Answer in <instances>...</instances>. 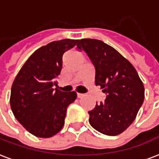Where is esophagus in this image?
Segmentation results:
<instances>
[{"label":"esophagus","instance_id":"obj_1","mask_svg":"<svg viewBox=\"0 0 159 159\" xmlns=\"http://www.w3.org/2000/svg\"><path fill=\"white\" fill-rule=\"evenodd\" d=\"M84 96H85V94H83V93H77V98H81L84 97Z\"/></svg>","mask_w":159,"mask_h":159}]
</instances>
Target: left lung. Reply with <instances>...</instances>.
<instances>
[{
	"mask_svg": "<svg viewBox=\"0 0 159 159\" xmlns=\"http://www.w3.org/2000/svg\"><path fill=\"white\" fill-rule=\"evenodd\" d=\"M77 48L84 50L95 66V84L107 94L104 102L89 111L94 129L116 136L136 118L144 100V86L136 69L113 47L100 40L81 39Z\"/></svg>",
	"mask_w": 159,
	"mask_h": 159,
	"instance_id": "8db88e82",
	"label": "left lung"
}]
</instances>
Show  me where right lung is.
I'll return each mask as SVG.
<instances>
[{
	"label": "right lung",
	"mask_w": 159,
	"mask_h": 159,
	"mask_svg": "<svg viewBox=\"0 0 159 159\" xmlns=\"http://www.w3.org/2000/svg\"><path fill=\"white\" fill-rule=\"evenodd\" d=\"M79 40L50 42L35 51L12 83L10 104L21 125L37 138H51L63 128L67 107L76 92L64 93L52 87L62 68V56Z\"/></svg>",
	"instance_id": "1"
}]
</instances>
